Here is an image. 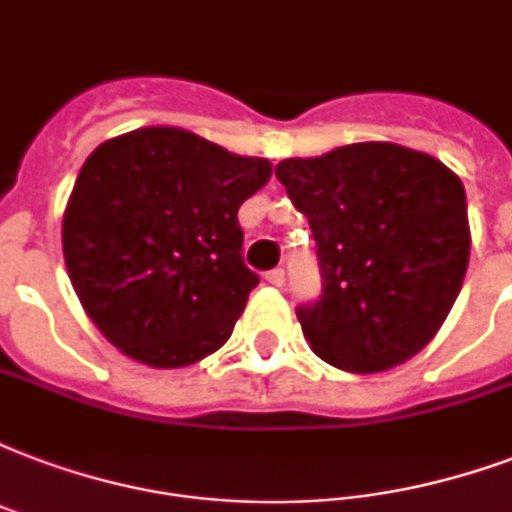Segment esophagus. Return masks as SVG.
I'll return each instance as SVG.
<instances>
[{
  "label": "esophagus",
  "mask_w": 512,
  "mask_h": 512,
  "mask_svg": "<svg viewBox=\"0 0 512 512\" xmlns=\"http://www.w3.org/2000/svg\"><path fill=\"white\" fill-rule=\"evenodd\" d=\"M264 278H267V283H272V286H283V283H286V272L280 270H270L267 272V275H264Z\"/></svg>",
  "instance_id": "34e87169"
}]
</instances>
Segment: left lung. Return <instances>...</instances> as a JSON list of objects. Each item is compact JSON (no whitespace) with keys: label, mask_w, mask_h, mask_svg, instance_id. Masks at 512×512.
<instances>
[{"label":"left lung","mask_w":512,"mask_h":512,"mask_svg":"<svg viewBox=\"0 0 512 512\" xmlns=\"http://www.w3.org/2000/svg\"><path fill=\"white\" fill-rule=\"evenodd\" d=\"M318 242L324 291L297 310L315 356L383 372L429 345L470 261L461 180L429 153L353 142L275 167Z\"/></svg>","instance_id":"left-lung-1"}]
</instances>
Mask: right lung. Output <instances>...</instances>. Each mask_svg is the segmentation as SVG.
Here are the masks:
<instances>
[{
  "instance_id": "obj_1",
  "label": "right lung",
  "mask_w": 512,
  "mask_h": 512,
  "mask_svg": "<svg viewBox=\"0 0 512 512\" xmlns=\"http://www.w3.org/2000/svg\"><path fill=\"white\" fill-rule=\"evenodd\" d=\"M270 175L267 159L175 126L134 129L88 156L61 245L80 305L118 351L175 370L232 337L259 286L237 210Z\"/></svg>"
}]
</instances>
